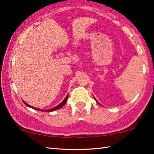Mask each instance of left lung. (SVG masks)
Segmentation results:
<instances>
[{"label": "left lung", "mask_w": 154, "mask_h": 154, "mask_svg": "<svg viewBox=\"0 0 154 154\" xmlns=\"http://www.w3.org/2000/svg\"><path fill=\"white\" fill-rule=\"evenodd\" d=\"M94 100H96V102H97V103H98V104H99V105H100V103H98V101H97V100H96V98H94Z\"/></svg>", "instance_id": "1"}]
</instances>
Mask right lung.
<instances>
[{
	"mask_svg": "<svg viewBox=\"0 0 154 154\" xmlns=\"http://www.w3.org/2000/svg\"><path fill=\"white\" fill-rule=\"evenodd\" d=\"M68 97H69V94H68L66 96V98H65L64 99V100L62 101V102L61 103H60L58 105H57L56 106H55V107H54V108H51V109H47V110H43V109H38V108H36V107H34V106H30V105H28V104H27L26 103V102H24V100H23V102L24 103V104L26 105L27 106H28V107H30V108H32L33 109H35V110H38V111H47V112H51V111H56V110H57V109H60V108H62V106H63L64 105H65V103H66V101H67V99H68Z\"/></svg>",
	"mask_w": 154,
	"mask_h": 154,
	"instance_id": "right-lung-1",
	"label": "right lung"
}]
</instances>
